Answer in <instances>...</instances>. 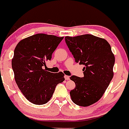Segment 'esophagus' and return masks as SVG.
Segmentation results:
<instances>
[{
  "mask_svg": "<svg viewBox=\"0 0 129 129\" xmlns=\"http://www.w3.org/2000/svg\"><path fill=\"white\" fill-rule=\"evenodd\" d=\"M64 78H65V79H66V80H70V76H69L67 75H65Z\"/></svg>",
  "mask_w": 129,
  "mask_h": 129,
  "instance_id": "esophagus-1",
  "label": "esophagus"
}]
</instances>
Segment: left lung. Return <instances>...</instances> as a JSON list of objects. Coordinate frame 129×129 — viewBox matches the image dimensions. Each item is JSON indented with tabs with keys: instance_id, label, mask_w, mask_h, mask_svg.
<instances>
[{
	"instance_id": "8db88e82",
	"label": "left lung",
	"mask_w": 129,
	"mask_h": 129,
	"mask_svg": "<svg viewBox=\"0 0 129 129\" xmlns=\"http://www.w3.org/2000/svg\"><path fill=\"white\" fill-rule=\"evenodd\" d=\"M65 40L76 62L85 66L84 77H70L76 86L70 97L77 105L88 107L101 99L113 79L114 54L106 40L94 35L67 36Z\"/></svg>"
}]
</instances>
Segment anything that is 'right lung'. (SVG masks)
Segmentation results:
<instances>
[{
    "label": "right lung",
    "instance_id": "1",
    "mask_svg": "<svg viewBox=\"0 0 129 129\" xmlns=\"http://www.w3.org/2000/svg\"><path fill=\"white\" fill-rule=\"evenodd\" d=\"M63 39L37 34L17 44L12 60L15 80L22 94L32 104H46L56 86L65 80L62 72L53 73L43 69Z\"/></svg>",
    "mask_w": 129,
    "mask_h": 129
}]
</instances>
